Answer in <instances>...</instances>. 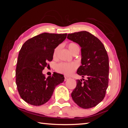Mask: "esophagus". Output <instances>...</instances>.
Returning a JSON list of instances; mask_svg holds the SVG:
<instances>
[{"label": "esophagus", "instance_id": "34e87169", "mask_svg": "<svg viewBox=\"0 0 128 128\" xmlns=\"http://www.w3.org/2000/svg\"><path fill=\"white\" fill-rule=\"evenodd\" d=\"M64 77H65V79H64L65 81H66V80H68L69 78V77H67V76H65Z\"/></svg>", "mask_w": 128, "mask_h": 128}]
</instances>
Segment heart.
<instances>
[{"instance_id":"obj_1","label":"heart","mask_w":128,"mask_h":128,"mask_svg":"<svg viewBox=\"0 0 128 128\" xmlns=\"http://www.w3.org/2000/svg\"><path fill=\"white\" fill-rule=\"evenodd\" d=\"M68 47L69 50L72 54L77 49L79 48L78 45L74 43H70L68 44ZM60 49V46H58L54 50L53 53V57L54 58L57 57L58 52L59 51ZM77 68V64L76 62H61V63L58 64L56 66V70L58 72L69 76L72 74Z\"/></svg>"}]
</instances>
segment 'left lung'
Instances as JSON below:
<instances>
[{"instance_id": "1", "label": "left lung", "mask_w": 128, "mask_h": 128, "mask_svg": "<svg viewBox=\"0 0 128 128\" xmlns=\"http://www.w3.org/2000/svg\"><path fill=\"white\" fill-rule=\"evenodd\" d=\"M67 38L81 47L82 65L78 68L77 73L82 78H87L77 80L76 87L71 96L80 107L85 109L94 107L102 101L108 88L107 52L101 41L88 32L69 34Z\"/></svg>"}]
</instances>
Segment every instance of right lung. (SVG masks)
<instances>
[{
    "instance_id": "add662e5",
    "label": "right lung",
    "mask_w": 128,
    "mask_h": 128,
    "mask_svg": "<svg viewBox=\"0 0 128 128\" xmlns=\"http://www.w3.org/2000/svg\"><path fill=\"white\" fill-rule=\"evenodd\" d=\"M67 34L44 33L24 43L18 54L16 83L21 98L33 106H41L51 98L64 76L54 72L47 78L42 70L53 59L54 50L66 40Z\"/></svg>"
}]
</instances>
